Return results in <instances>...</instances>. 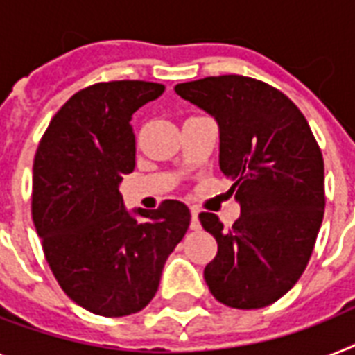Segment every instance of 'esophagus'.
<instances>
[{"instance_id":"34e87169","label":"esophagus","mask_w":355,"mask_h":355,"mask_svg":"<svg viewBox=\"0 0 355 355\" xmlns=\"http://www.w3.org/2000/svg\"><path fill=\"white\" fill-rule=\"evenodd\" d=\"M191 230H199L200 223H199V210L197 208H191Z\"/></svg>"}]
</instances>
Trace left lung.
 Segmentation results:
<instances>
[{"label": "left lung", "mask_w": 355, "mask_h": 355, "mask_svg": "<svg viewBox=\"0 0 355 355\" xmlns=\"http://www.w3.org/2000/svg\"><path fill=\"white\" fill-rule=\"evenodd\" d=\"M175 92L216 118L219 167L241 206L230 228L199 214L217 241L206 284L225 306L265 308L297 284L313 252L326 202L322 153L297 105L267 83L221 75Z\"/></svg>", "instance_id": "1"}]
</instances>
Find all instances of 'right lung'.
I'll return each mask as SVG.
<instances>
[{
	"label": "right lung",
	"mask_w": 355,
	"mask_h": 355,
	"mask_svg": "<svg viewBox=\"0 0 355 355\" xmlns=\"http://www.w3.org/2000/svg\"><path fill=\"white\" fill-rule=\"evenodd\" d=\"M145 80L97 83L55 114L33 164V221L58 286L103 317L138 313L158 291L162 269L189 227L188 206L123 205L119 184L136 166L130 119L164 94Z\"/></svg>",
	"instance_id": "right-lung-1"
}]
</instances>
